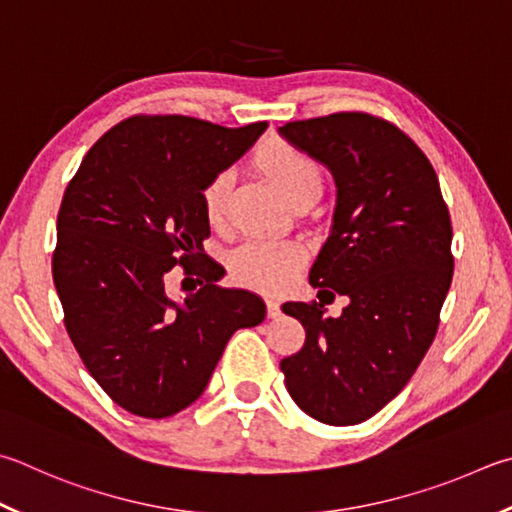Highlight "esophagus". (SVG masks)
<instances>
[{"mask_svg": "<svg viewBox=\"0 0 512 512\" xmlns=\"http://www.w3.org/2000/svg\"><path fill=\"white\" fill-rule=\"evenodd\" d=\"M266 311H268V318H277L280 315V302L273 300V297H266Z\"/></svg>", "mask_w": 512, "mask_h": 512, "instance_id": "esophagus-1", "label": "esophagus"}]
</instances>
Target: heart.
<instances>
[{
  "label": "heart",
  "mask_w": 512,
  "mask_h": 512,
  "mask_svg": "<svg viewBox=\"0 0 512 512\" xmlns=\"http://www.w3.org/2000/svg\"><path fill=\"white\" fill-rule=\"evenodd\" d=\"M255 167L271 181L284 197L295 203L306 194H318L322 188L320 163L293 145L275 143L257 154ZM230 199V176L219 172L201 192L203 215L212 228L226 224ZM230 268L237 282L266 293H277L293 280L304 262V250L293 241L248 239L230 253Z\"/></svg>",
  "instance_id": "b5f03b06"
}]
</instances>
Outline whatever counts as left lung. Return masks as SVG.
<instances>
[{
	"label": "left lung",
	"instance_id": "obj_1",
	"mask_svg": "<svg viewBox=\"0 0 512 512\" xmlns=\"http://www.w3.org/2000/svg\"><path fill=\"white\" fill-rule=\"evenodd\" d=\"M280 134L336 179L333 228L309 282L349 297L340 318L324 300L282 306L306 340L280 369L306 414L356 425L401 392L436 336L454 273L450 212L421 147L385 118L338 111Z\"/></svg>",
	"mask_w": 512,
	"mask_h": 512
}]
</instances>
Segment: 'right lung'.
<instances>
[{"label":"right lung","instance_id":"obj_1","mask_svg":"<svg viewBox=\"0 0 512 512\" xmlns=\"http://www.w3.org/2000/svg\"><path fill=\"white\" fill-rule=\"evenodd\" d=\"M266 127L129 116L98 138L64 190L51 264L64 327L89 374L127 412L185 410L232 333L264 320L255 293L215 286L221 266L203 253L210 224L201 192ZM174 267L200 284L183 303L166 295Z\"/></svg>","mask_w":512,"mask_h":512}]
</instances>
